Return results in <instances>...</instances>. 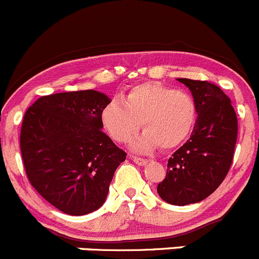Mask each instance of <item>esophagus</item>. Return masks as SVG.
<instances>
[{"label":"esophagus","mask_w":259,"mask_h":259,"mask_svg":"<svg viewBox=\"0 0 259 259\" xmlns=\"http://www.w3.org/2000/svg\"><path fill=\"white\" fill-rule=\"evenodd\" d=\"M132 160L135 161V162L137 163V165H140V166H143V165H146V163L148 162V160H147V158L137 157V156H132Z\"/></svg>","instance_id":"34e87169"}]
</instances>
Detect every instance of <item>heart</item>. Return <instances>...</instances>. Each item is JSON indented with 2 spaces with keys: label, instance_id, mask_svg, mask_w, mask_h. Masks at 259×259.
Wrapping results in <instances>:
<instances>
[{
  "label": "heart",
  "instance_id": "b5f03b06",
  "mask_svg": "<svg viewBox=\"0 0 259 259\" xmlns=\"http://www.w3.org/2000/svg\"><path fill=\"white\" fill-rule=\"evenodd\" d=\"M195 119L196 103L188 92L153 81L133 87L123 102L109 101L101 113L103 128L119 143L128 142L141 124L145 131L133 142L140 152L176 147L190 135Z\"/></svg>",
  "mask_w": 259,
  "mask_h": 259
}]
</instances>
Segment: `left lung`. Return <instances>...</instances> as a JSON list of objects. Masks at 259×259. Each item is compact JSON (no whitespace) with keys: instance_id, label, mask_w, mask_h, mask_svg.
I'll return each mask as SVG.
<instances>
[{"instance_id":"1","label":"left lung","mask_w":259,"mask_h":259,"mask_svg":"<svg viewBox=\"0 0 259 259\" xmlns=\"http://www.w3.org/2000/svg\"><path fill=\"white\" fill-rule=\"evenodd\" d=\"M178 80L190 89L198 119L191 137L168 158L157 193L166 203L184 206L204 200L223 183L233 162L238 121L229 97L215 84Z\"/></svg>"}]
</instances>
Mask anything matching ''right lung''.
<instances>
[{"instance_id":"1","label":"right lung","mask_w":259,"mask_h":259,"mask_svg":"<svg viewBox=\"0 0 259 259\" xmlns=\"http://www.w3.org/2000/svg\"><path fill=\"white\" fill-rule=\"evenodd\" d=\"M109 98L97 91L55 93L25 112L20 135L27 179L46 201L69 215L103 205L127 153L102 132Z\"/></svg>"}]
</instances>
